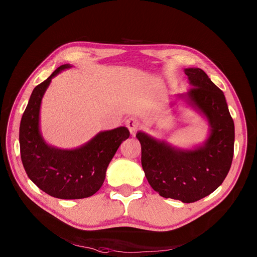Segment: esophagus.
<instances>
[{
	"mask_svg": "<svg viewBox=\"0 0 257 257\" xmlns=\"http://www.w3.org/2000/svg\"><path fill=\"white\" fill-rule=\"evenodd\" d=\"M125 124L132 136H134L140 128V120L137 117H129L128 119H126Z\"/></svg>",
	"mask_w": 257,
	"mask_h": 257,
	"instance_id": "obj_1",
	"label": "esophagus"
}]
</instances>
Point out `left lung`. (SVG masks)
<instances>
[{"mask_svg": "<svg viewBox=\"0 0 257 257\" xmlns=\"http://www.w3.org/2000/svg\"><path fill=\"white\" fill-rule=\"evenodd\" d=\"M192 88L178 96L203 113L210 125L207 141L194 150H181L144 132L142 146L146 178L161 197L192 203L214 192L230 170L234 123L223 91L201 69H185Z\"/></svg>", "mask_w": 257, "mask_h": 257, "instance_id": "1", "label": "left lung"}]
</instances>
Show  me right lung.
Here are the masks:
<instances>
[{"mask_svg":"<svg viewBox=\"0 0 257 257\" xmlns=\"http://www.w3.org/2000/svg\"><path fill=\"white\" fill-rule=\"evenodd\" d=\"M70 64L60 65L32 91L20 126L21 158L28 177L48 195L59 199H83L102 186L108 165L121 142L130 136L126 127L102 131L73 150L49 146L39 131L40 104L52 78Z\"/></svg>","mask_w":257,"mask_h":257,"instance_id":"right-lung-1","label":"right lung"}]
</instances>
